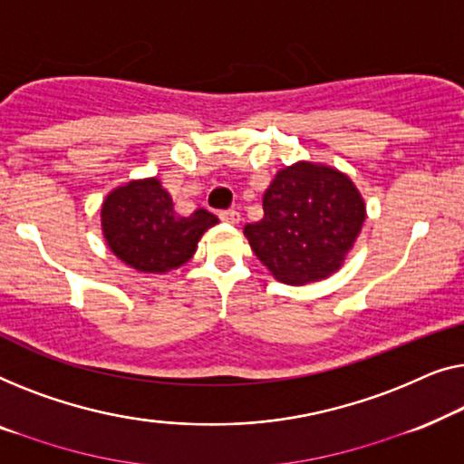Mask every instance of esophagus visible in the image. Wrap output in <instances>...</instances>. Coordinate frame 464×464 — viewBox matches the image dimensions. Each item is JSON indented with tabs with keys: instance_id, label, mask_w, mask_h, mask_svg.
<instances>
[{
	"instance_id": "obj_1",
	"label": "esophagus",
	"mask_w": 464,
	"mask_h": 464,
	"mask_svg": "<svg viewBox=\"0 0 464 464\" xmlns=\"http://www.w3.org/2000/svg\"><path fill=\"white\" fill-rule=\"evenodd\" d=\"M220 220H223V223H229V225H237L241 217L237 210H225V212H220Z\"/></svg>"
}]
</instances>
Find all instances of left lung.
<instances>
[{"mask_svg":"<svg viewBox=\"0 0 464 464\" xmlns=\"http://www.w3.org/2000/svg\"><path fill=\"white\" fill-rule=\"evenodd\" d=\"M265 217L244 235L273 277L290 285L341 269L365 220V204L347 174L298 161L279 169L263 195Z\"/></svg>","mask_w":464,"mask_h":464,"instance_id":"1","label":"left lung"}]
</instances>
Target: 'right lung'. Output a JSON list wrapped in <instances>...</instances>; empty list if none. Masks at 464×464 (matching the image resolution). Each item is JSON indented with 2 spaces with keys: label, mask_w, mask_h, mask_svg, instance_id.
<instances>
[{
  "label": "right lung",
  "mask_w": 464,
  "mask_h": 464,
  "mask_svg": "<svg viewBox=\"0 0 464 464\" xmlns=\"http://www.w3.org/2000/svg\"><path fill=\"white\" fill-rule=\"evenodd\" d=\"M217 223L218 218L204 208L180 217L158 179L117 187L101 210L102 235L111 252L142 273L179 269L198 250L201 235Z\"/></svg>",
  "instance_id": "1"
}]
</instances>
